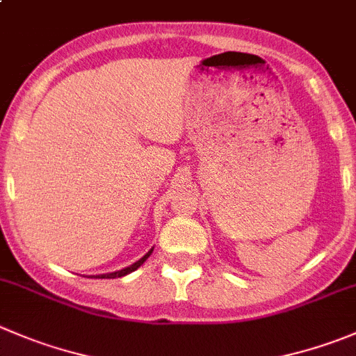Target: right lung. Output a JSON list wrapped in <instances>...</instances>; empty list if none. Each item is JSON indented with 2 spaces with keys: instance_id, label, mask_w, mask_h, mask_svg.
Returning a JSON list of instances; mask_svg holds the SVG:
<instances>
[{
  "instance_id": "add662e5",
  "label": "right lung",
  "mask_w": 356,
  "mask_h": 356,
  "mask_svg": "<svg viewBox=\"0 0 356 356\" xmlns=\"http://www.w3.org/2000/svg\"><path fill=\"white\" fill-rule=\"evenodd\" d=\"M151 252H153V248H151V250L147 252V254L144 255V257H140L139 261H137V262H134L132 266H129V268H123V270H120V271H115V273H108V275H99V278H120V277H125V275L132 273V271H136L137 268H139V266L143 264V262L146 261L147 257H149V255H151Z\"/></svg>"
}]
</instances>
